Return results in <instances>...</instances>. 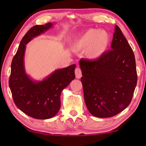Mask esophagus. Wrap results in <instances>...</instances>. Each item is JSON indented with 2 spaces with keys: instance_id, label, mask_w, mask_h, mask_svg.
<instances>
[{
  "instance_id": "esophagus-1",
  "label": "esophagus",
  "mask_w": 146,
  "mask_h": 146,
  "mask_svg": "<svg viewBox=\"0 0 146 146\" xmlns=\"http://www.w3.org/2000/svg\"><path fill=\"white\" fill-rule=\"evenodd\" d=\"M75 74H76V78H80L82 77V70L80 68L78 67L75 69Z\"/></svg>"
}]
</instances>
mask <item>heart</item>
Wrapping results in <instances>:
<instances>
[{"label":"heart","instance_id":"b5f03b06","mask_svg":"<svg viewBox=\"0 0 146 146\" xmlns=\"http://www.w3.org/2000/svg\"><path fill=\"white\" fill-rule=\"evenodd\" d=\"M110 41V37L107 31L92 29L88 30L76 40L73 47L76 50H86L88 57L96 59L106 51Z\"/></svg>","mask_w":146,"mask_h":146}]
</instances>
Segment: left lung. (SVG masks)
I'll use <instances>...</instances> for the list:
<instances>
[{
    "label": "left lung",
    "mask_w": 146,
    "mask_h": 146,
    "mask_svg": "<svg viewBox=\"0 0 146 146\" xmlns=\"http://www.w3.org/2000/svg\"><path fill=\"white\" fill-rule=\"evenodd\" d=\"M84 97L92 115L114 116L128 106L137 84L135 56L120 29L115 26L111 50L98 58L80 61Z\"/></svg>",
    "instance_id": "obj_1"
}]
</instances>
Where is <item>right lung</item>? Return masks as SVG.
Returning a JSON list of instances; mask_svg holds the SVG:
<instances>
[{"label": "right lung", "mask_w": 146, "mask_h": 146, "mask_svg": "<svg viewBox=\"0 0 146 146\" xmlns=\"http://www.w3.org/2000/svg\"><path fill=\"white\" fill-rule=\"evenodd\" d=\"M52 25L49 23L32 27L22 39L11 63L9 84L14 102L22 111L36 119H48L56 114L61 105L62 91L75 78V64L58 70L39 82L26 74L23 64L26 44Z\"/></svg>", "instance_id": "add662e5"}]
</instances>
